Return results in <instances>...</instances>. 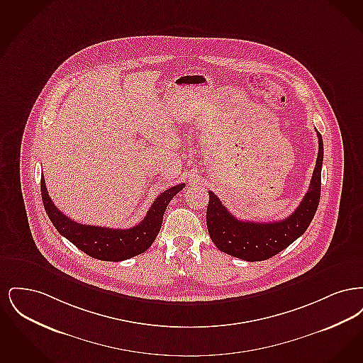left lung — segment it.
<instances>
[{
  "label": "left lung",
  "instance_id": "obj_1",
  "mask_svg": "<svg viewBox=\"0 0 363 363\" xmlns=\"http://www.w3.org/2000/svg\"><path fill=\"white\" fill-rule=\"evenodd\" d=\"M318 138V155L311 177V186L293 213L279 222L256 223L240 220L231 215L218 196L208 191L207 227L215 246L233 257L245 261H262L290 246L311 225L320 203L321 169L324 157L323 138Z\"/></svg>",
  "mask_w": 363,
  "mask_h": 363
}]
</instances>
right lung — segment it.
Segmentation results:
<instances>
[{
    "mask_svg": "<svg viewBox=\"0 0 363 363\" xmlns=\"http://www.w3.org/2000/svg\"><path fill=\"white\" fill-rule=\"evenodd\" d=\"M184 188L185 184H179L160 193L148 209L145 218L138 225L122 230L82 225L70 220L52 204L43 175L40 178L42 201L57 231L88 256L104 261H123L144 253L155 241L156 235L160 231L163 215L169 203Z\"/></svg>",
    "mask_w": 363,
    "mask_h": 363,
    "instance_id": "1",
    "label": "right lung"
}]
</instances>
